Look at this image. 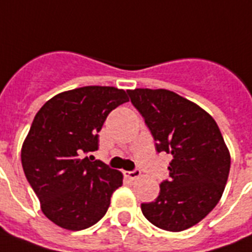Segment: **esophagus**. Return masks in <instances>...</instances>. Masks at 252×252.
<instances>
[{
  "mask_svg": "<svg viewBox=\"0 0 252 252\" xmlns=\"http://www.w3.org/2000/svg\"><path fill=\"white\" fill-rule=\"evenodd\" d=\"M126 177H129L130 180H136L141 176V171H140V169H133V171H128V172H126Z\"/></svg>",
  "mask_w": 252,
  "mask_h": 252,
  "instance_id": "obj_1",
  "label": "esophagus"
}]
</instances>
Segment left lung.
Wrapping results in <instances>:
<instances>
[{"label": "left lung", "instance_id": "obj_1", "mask_svg": "<svg viewBox=\"0 0 252 252\" xmlns=\"http://www.w3.org/2000/svg\"><path fill=\"white\" fill-rule=\"evenodd\" d=\"M154 137L158 153L172 155L169 179L158 198L141 204L145 218L160 229L181 232L207 216L228 181L230 154L208 112L167 89L126 91Z\"/></svg>", "mask_w": 252, "mask_h": 252}]
</instances>
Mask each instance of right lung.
Wrapping results in <instances>:
<instances>
[{
  "instance_id": "add662e5",
  "label": "right lung",
  "mask_w": 252,
  "mask_h": 252,
  "mask_svg": "<svg viewBox=\"0 0 252 252\" xmlns=\"http://www.w3.org/2000/svg\"><path fill=\"white\" fill-rule=\"evenodd\" d=\"M128 101L123 89L83 87L54 95L34 116L22 165L44 215L61 228L94 225L122 186V172L84 155L97 150L108 114Z\"/></svg>"
}]
</instances>
